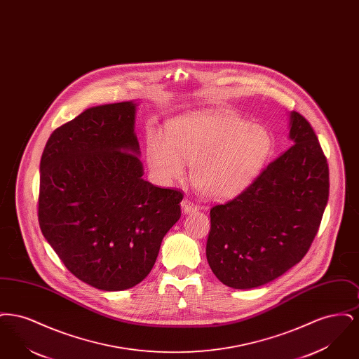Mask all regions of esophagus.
<instances>
[{"label": "esophagus", "mask_w": 359, "mask_h": 359, "mask_svg": "<svg viewBox=\"0 0 359 359\" xmlns=\"http://www.w3.org/2000/svg\"><path fill=\"white\" fill-rule=\"evenodd\" d=\"M180 205H182V210H183L184 214H191V212H195V211L199 210V205L192 203V202L188 201V199H184V201L180 203Z\"/></svg>", "instance_id": "obj_1"}]
</instances>
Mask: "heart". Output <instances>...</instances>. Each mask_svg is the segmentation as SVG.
Returning a JSON list of instances; mask_svg holds the SVG:
<instances>
[{"label": "heart", "mask_w": 359, "mask_h": 359, "mask_svg": "<svg viewBox=\"0 0 359 359\" xmlns=\"http://www.w3.org/2000/svg\"><path fill=\"white\" fill-rule=\"evenodd\" d=\"M273 148L266 128L224 110H205L177 117L167 135L148 138L149 168L161 183L183 179L191 163V180L210 199H231L249 187L264 170Z\"/></svg>", "instance_id": "heart-1"}]
</instances>
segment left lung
Returning <instances> with one entry per match:
<instances>
[{
  "instance_id": "obj_1",
  "label": "left lung",
  "mask_w": 359,
  "mask_h": 359,
  "mask_svg": "<svg viewBox=\"0 0 359 359\" xmlns=\"http://www.w3.org/2000/svg\"><path fill=\"white\" fill-rule=\"evenodd\" d=\"M288 151L237 198L214 205L205 256L234 290H252L290 271L307 255L328 201V164L303 116L290 113Z\"/></svg>"
}]
</instances>
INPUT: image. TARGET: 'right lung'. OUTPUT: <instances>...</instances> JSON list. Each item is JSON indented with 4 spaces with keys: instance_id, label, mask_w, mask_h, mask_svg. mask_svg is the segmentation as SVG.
Here are the masks:
<instances>
[{
    "instance_id": "right-lung-1",
    "label": "right lung",
    "mask_w": 359,
    "mask_h": 359,
    "mask_svg": "<svg viewBox=\"0 0 359 359\" xmlns=\"http://www.w3.org/2000/svg\"><path fill=\"white\" fill-rule=\"evenodd\" d=\"M138 103L87 109L56 129L40 161L39 223L71 273L97 290L133 288L179 221L183 194L142 179Z\"/></svg>"
}]
</instances>
